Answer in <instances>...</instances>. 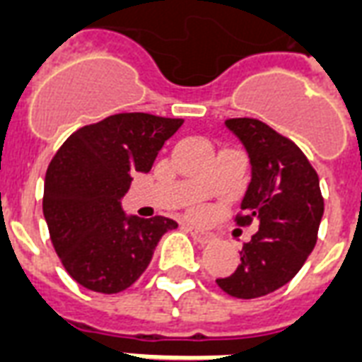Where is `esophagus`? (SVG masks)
<instances>
[{"label": "esophagus", "mask_w": 362, "mask_h": 362, "mask_svg": "<svg viewBox=\"0 0 362 362\" xmlns=\"http://www.w3.org/2000/svg\"><path fill=\"white\" fill-rule=\"evenodd\" d=\"M182 228L189 233V235L195 239L197 243H211L212 241V235L211 233H206V231L199 230V228H195L193 224H182Z\"/></svg>", "instance_id": "1"}]
</instances>
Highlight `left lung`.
<instances>
[{
  "label": "left lung",
  "mask_w": 362,
  "mask_h": 362,
  "mask_svg": "<svg viewBox=\"0 0 362 362\" xmlns=\"http://www.w3.org/2000/svg\"><path fill=\"white\" fill-rule=\"evenodd\" d=\"M250 159V184L241 201L239 226L258 222L243 245L241 264L218 286L233 298L266 296L300 272L317 243L325 201L319 176L292 140L252 117L226 119Z\"/></svg>",
  "instance_id": "1"
}]
</instances>
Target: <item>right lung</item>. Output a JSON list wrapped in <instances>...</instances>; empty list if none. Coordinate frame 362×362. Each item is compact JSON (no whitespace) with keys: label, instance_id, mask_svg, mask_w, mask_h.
I'll return each mask as SVG.
<instances>
[{"label":"right lung","instance_id":"obj_1","mask_svg":"<svg viewBox=\"0 0 362 362\" xmlns=\"http://www.w3.org/2000/svg\"><path fill=\"white\" fill-rule=\"evenodd\" d=\"M182 123L138 112L110 115L77 129L51 159L43 216L62 266L81 286L102 294L129 288L163 233L178 228L165 216H127L121 197Z\"/></svg>","mask_w":362,"mask_h":362}]
</instances>
